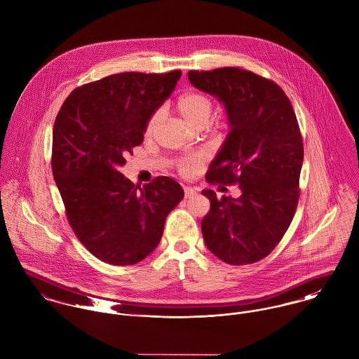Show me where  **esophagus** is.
I'll list each match as a JSON object with an SVG mask.
<instances>
[{
  "instance_id": "obj_1",
  "label": "esophagus",
  "mask_w": 359,
  "mask_h": 359,
  "mask_svg": "<svg viewBox=\"0 0 359 359\" xmlns=\"http://www.w3.org/2000/svg\"><path fill=\"white\" fill-rule=\"evenodd\" d=\"M194 194H197V190H196V189H193V187H184V197H186V198H190V197H193Z\"/></svg>"
}]
</instances>
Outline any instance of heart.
<instances>
[{
  "mask_svg": "<svg viewBox=\"0 0 359 359\" xmlns=\"http://www.w3.org/2000/svg\"><path fill=\"white\" fill-rule=\"evenodd\" d=\"M176 111L193 126L204 128L210 123L214 114V98L203 91H189L182 94L175 102ZM162 121V111L156 109L147 119L144 126V136L151 137ZM203 163V155H184L176 161L177 172L184 177L194 176Z\"/></svg>",
  "mask_w": 359,
  "mask_h": 359,
  "instance_id": "heart-1",
  "label": "heart"
}]
</instances>
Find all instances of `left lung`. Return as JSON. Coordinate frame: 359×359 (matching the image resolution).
Here are the masks:
<instances>
[{"instance_id": "1", "label": "left lung", "mask_w": 359, "mask_h": 359, "mask_svg": "<svg viewBox=\"0 0 359 359\" xmlns=\"http://www.w3.org/2000/svg\"><path fill=\"white\" fill-rule=\"evenodd\" d=\"M189 79L224 104L231 126L205 179L241 189L237 200L203 191L211 203L204 241L226 264L258 262L283 238L299 200L304 145L295 112L279 84L251 71H190Z\"/></svg>"}]
</instances>
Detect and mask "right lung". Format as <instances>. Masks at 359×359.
I'll return each mask as SVG.
<instances>
[{
  "mask_svg": "<svg viewBox=\"0 0 359 359\" xmlns=\"http://www.w3.org/2000/svg\"><path fill=\"white\" fill-rule=\"evenodd\" d=\"M180 76L179 69L107 76L74 88L55 118L51 168L65 214L79 241L105 264L143 261L184 197L170 177L140 187L119 172Z\"/></svg>",
  "mask_w": 359,
  "mask_h": 359,
  "instance_id": "add662e5",
  "label": "right lung"
}]
</instances>
